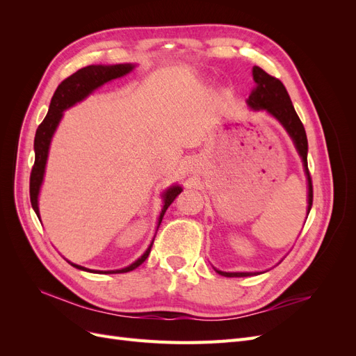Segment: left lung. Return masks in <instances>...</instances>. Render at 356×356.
Here are the masks:
<instances>
[{
  "label": "left lung",
  "mask_w": 356,
  "mask_h": 356,
  "mask_svg": "<svg viewBox=\"0 0 356 356\" xmlns=\"http://www.w3.org/2000/svg\"><path fill=\"white\" fill-rule=\"evenodd\" d=\"M252 77L255 81V88L252 89L250 98L246 101L248 105H250L255 111L264 110L270 115H273L276 120L285 127V131L288 132L291 139H293L301 160H303V166L307 177V187H309V191H307V215H309L312 202H314V187H312V178L307 168V136H306L305 126L298 118L294 110V105L291 102L289 95L281 80L272 77L270 74H267L260 67L252 68ZM215 270H217V268H215ZM217 272L227 277H243V276L258 275L251 272H233V273L221 272V270H217Z\"/></svg>",
  "instance_id": "left-lung-1"
}]
</instances>
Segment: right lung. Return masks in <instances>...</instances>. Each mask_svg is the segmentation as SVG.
Listing matches in <instances>:
<instances>
[{"label": "right lung", "mask_w": 356, "mask_h": 356, "mask_svg": "<svg viewBox=\"0 0 356 356\" xmlns=\"http://www.w3.org/2000/svg\"><path fill=\"white\" fill-rule=\"evenodd\" d=\"M135 68V65L132 63H118V65H89L84 67L81 70H79L77 72H74L72 75H70L68 79L63 80L53 95V98L50 101V106H49V113L46 115L44 120L41 122V124L38 126L37 132H35V139H34V149H35V161L34 166H32L31 170V178H29V196H31V204L32 209L35 211L37 217L40 218V211H38V195H40V187L42 184V178H44V170H46V163H47V156H49V147L51 143L53 134H55L56 127L60 122V118L63 115V111L68 110L70 106L75 105L77 102H81L84 98L96 90L98 88H101L102 84L108 83L114 79L123 77V75L129 74ZM182 191V188L179 186H172L170 188H168L163 193V209L160 212L159 217V224L157 229L163 220V215L166 212V209L169 208V204L175 200V197ZM152 245L147 248V251L138 258L135 263H132L131 266H127L124 268H120V270H90V268H86L83 266L74 264L71 263V266H74L75 268H80V270L84 272H90V273H126L131 272L134 268H136L138 266H141L147 257L149 255V251H152Z\"/></svg>", "instance_id": "obj_1"}]
</instances>
